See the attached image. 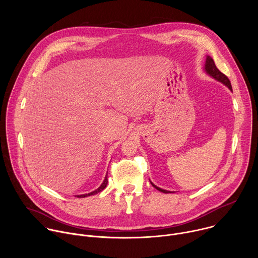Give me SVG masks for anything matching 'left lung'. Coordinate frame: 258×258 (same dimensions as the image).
Listing matches in <instances>:
<instances>
[{"label":"left lung","instance_id":"8db88e82","mask_svg":"<svg viewBox=\"0 0 258 258\" xmlns=\"http://www.w3.org/2000/svg\"><path fill=\"white\" fill-rule=\"evenodd\" d=\"M203 70L206 72V75H208L209 77H211L212 79H214L215 81L222 83L223 85H225L227 88H229L232 92H233V89H232V85H231V82L230 80L224 75L223 72H220L217 67L215 66V63L213 61V59L210 57V56H206V60H205V64H204V67H203ZM151 185L157 189L158 191L162 192V193H165V194H168V193H174L172 191H167V190H164V189H161L159 187H157L156 185H154V183L150 180Z\"/></svg>","mask_w":258,"mask_h":258}]
</instances>
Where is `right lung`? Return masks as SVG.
<instances>
[{
  "label": "right lung",
  "instance_id": "obj_1",
  "mask_svg": "<svg viewBox=\"0 0 258 258\" xmlns=\"http://www.w3.org/2000/svg\"><path fill=\"white\" fill-rule=\"evenodd\" d=\"M107 183H108V178H107V174H106V176H105V178H104L103 182L101 183V186H100L98 189H96L95 191H93V192H91V193H88V194H83V195H76V197H78V198H85V197H88V196H92V195L98 194V193H100L101 191H103V190L106 188Z\"/></svg>",
  "mask_w": 258,
  "mask_h": 258
}]
</instances>
